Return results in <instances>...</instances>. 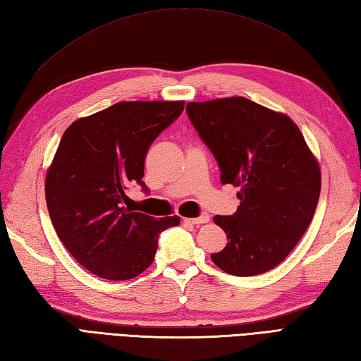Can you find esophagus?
Segmentation results:
<instances>
[{
  "label": "esophagus",
  "instance_id": "obj_1",
  "mask_svg": "<svg viewBox=\"0 0 361 361\" xmlns=\"http://www.w3.org/2000/svg\"><path fill=\"white\" fill-rule=\"evenodd\" d=\"M209 219H210V216L207 215V213H202V215H201V216H197V218H183V221H185V223H190V224H196V226H200V224L209 223Z\"/></svg>",
  "mask_w": 361,
  "mask_h": 361
}]
</instances>
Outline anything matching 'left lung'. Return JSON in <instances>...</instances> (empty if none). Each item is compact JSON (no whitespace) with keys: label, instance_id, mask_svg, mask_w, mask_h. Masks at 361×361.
I'll list each match as a JSON object with an SVG mask.
<instances>
[{"label":"left lung","instance_id":"left-lung-1","mask_svg":"<svg viewBox=\"0 0 361 361\" xmlns=\"http://www.w3.org/2000/svg\"><path fill=\"white\" fill-rule=\"evenodd\" d=\"M187 115L215 156L221 183L240 187V205L213 218L227 235L212 262L232 276H257L285 260L314 215L318 160L290 116L243 98L188 102Z\"/></svg>","mask_w":361,"mask_h":361}]
</instances>
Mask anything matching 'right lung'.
I'll return each mask as SVG.
<instances>
[{
  "label": "right lung",
  "instance_id": "right-lung-1",
  "mask_svg": "<svg viewBox=\"0 0 361 361\" xmlns=\"http://www.w3.org/2000/svg\"><path fill=\"white\" fill-rule=\"evenodd\" d=\"M183 101H124L79 118L63 132L47 171L45 196L57 237L78 263L107 281L134 279L149 267L161 231L179 216L154 219L124 209L142 185L151 143L179 118Z\"/></svg>",
  "mask_w": 361,
  "mask_h": 361
}]
</instances>
